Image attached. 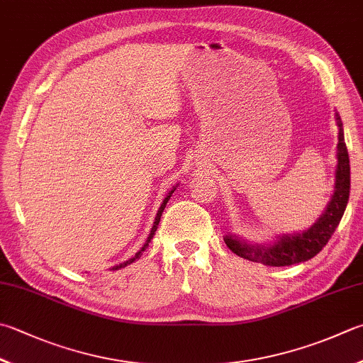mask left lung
I'll return each mask as SVG.
<instances>
[{
  "label": "left lung",
  "mask_w": 363,
  "mask_h": 363,
  "mask_svg": "<svg viewBox=\"0 0 363 363\" xmlns=\"http://www.w3.org/2000/svg\"><path fill=\"white\" fill-rule=\"evenodd\" d=\"M335 117H337V125L340 128L337 145L338 164L337 172H335V191L324 213L302 234L281 235L273 245L246 243L237 235H225L224 242L232 252L252 262L270 267H284L308 261L330 240L335 229L338 228L341 218H343L351 189L350 155H347L345 143L343 123H341L338 115H335Z\"/></svg>",
  "instance_id": "left-lung-1"
}]
</instances>
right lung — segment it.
I'll list each match as a JSON object with an SVG mask.
<instances>
[{"label":"right lung","instance_id":"1","mask_svg":"<svg viewBox=\"0 0 363 363\" xmlns=\"http://www.w3.org/2000/svg\"><path fill=\"white\" fill-rule=\"evenodd\" d=\"M175 191V188L172 189V191H169V194L164 197V201H162V203H161V207H160V210H158V213H156V218H155V223H153V228H152V230H150V235H148V238H147V242H145V245L142 246L140 248V251L139 252H135V256L134 257H131V259H128L126 262H123V264H120V265H115V267H112V270H118V269H123V267H126L128 264H131V262H134L135 259H139L140 256H142V252L147 250V246H148V243L152 242V238H153V235H155V232H156V229H158V224H160V220H161V215H162V211H164V208H166V203H167V201L170 199V196H172V193Z\"/></svg>","mask_w":363,"mask_h":363}]
</instances>
